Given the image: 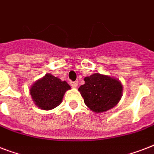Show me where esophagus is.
<instances>
[{
	"mask_svg": "<svg viewBox=\"0 0 154 154\" xmlns=\"http://www.w3.org/2000/svg\"><path fill=\"white\" fill-rule=\"evenodd\" d=\"M70 85L72 87V88H77V82H70Z\"/></svg>",
	"mask_w": 154,
	"mask_h": 154,
	"instance_id": "1",
	"label": "esophagus"
}]
</instances>
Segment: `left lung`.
Segmentation results:
<instances>
[{"mask_svg": "<svg viewBox=\"0 0 154 154\" xmlns=\"http://www.w3.org/2000/svg\"><path fill=\"white\" fill-rule=\"evenodd\" d=\"M78 91L85 104L96 113L106 112L116 106L122 97L123 86L119 79L96 72L85 77Z\"/></svg>", "mask_w": 154, "mask_h": 154, "instance_id": "1", "label": "left lung"}]
</instances>
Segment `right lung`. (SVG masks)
I'll list each match as a JSON object with an SVG mask.
<instances>
[{
    "label": "right lung",
    "instance_id": "obj_1",
    "mask_svg": "<svg viewBox=\"0 0 154 154\" xmlns=\"http://www.w3.org/2000/svg\"><path fill=\"white\" fill-rule=\"evenodd\" d=\"M71 89L65 81L46 73L30 87V95L35 105L41 109L51 110L60 105L65 92Z\"/></svg>",
    "mask_w": 154,
    "mask_h": 154
}]
</instances>
